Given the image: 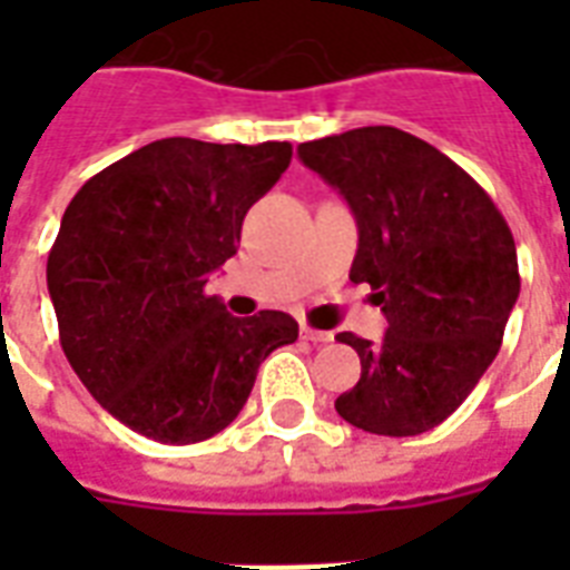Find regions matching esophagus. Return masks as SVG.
<instances>
[{
  "label": "esophagus",
  "mask_w": 570,
  "mask_h": 570,
  "mask_svg": "<svg viewBox=\"0 0 570 570\" xmlns=\"http://www.w3.org/2000/svg\"><path fill=\"white\" fill-rule=\"evenodd\" d=\"M302 337L307 340V343H313V346H316V343H331L328 331H316L311 328V325H302Z\"/></svg>",
  "instance_id": "34e87169"
}]
</instances>
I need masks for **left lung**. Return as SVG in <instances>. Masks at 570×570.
I'll list each match as a JSON object with an SVG mask.
<instances>
[{"label": "left lung", "instance_id": "left-lung-1", "mask_svg": "<svg viewBox=\"0 0 570 570\" xmlns=\"http://www.w3.org/2000/svg\"><path fill=\"white\" fill-rule=\"evenodd\" d=\"M298 156L352 206L348 277L373 286L387 316L381 343L337 337L361 357V381L334 407L364 432H429L500 352L521 293L512 230L464 168L396 127L348 129L298 145Z\"/></svg>", "mask_w": 570, "mask_h": 570}]
</instances>
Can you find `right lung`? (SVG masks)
I'll return each mask as SVG.
<instances>
[{"mask_svg": "<svg viewBox=\"0 0 570 570\" xmlns=\"http://www.w3.org/2000/svg\"><path fill=\"white\" fill-rule=\"evenodd\" d=\"M289 159V141L163 138L94 174L65 209L47 259L58 340L132 432L177 446L213 438L248 402L259 364L298 340L289 313L239 320L206 295Z\"/></svg>", "mask_w": 570, "mask_h": 570, "instance_id": "right-lung-1", "label": "right lung"}]
</instances>
